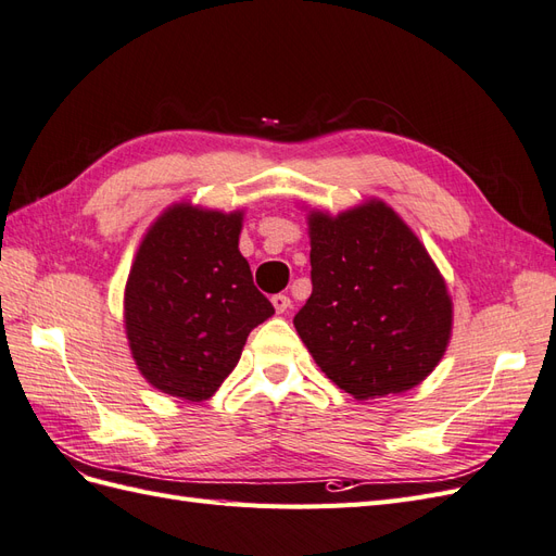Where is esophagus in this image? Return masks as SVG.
Masks as SVG:
<instances>
[{
    "label": "esophagus",
    "mask_w": 556,
    "mask_h": 556,
    "mask_svg": "<svg viewBox=\"0 0 556 556\" xmlns=\"http://www.w3.org/2000/svg\"><path fill=\"white\" fill-rule=\"evenodd\" d=\"M271 304H274L276 313H288L290 306H292V301H290L288 294H276V296H271Z\"/></svg>",
    "instance_id": "obj_1"
}]
</instances>
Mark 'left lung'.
I'll list each match as a JSON object with an SVG mask.
<instances>
[{"instance_id":"8db88e82","label":"left lung","mask_w":556,"mask_h":556,"mask_svg":"<svg viewBox=\"0 0 556 556\" xmlns=\"http://www.w3.org/2000/svg\"><path fill=\"white\" fill-rule=\"evenodd\" d=\"M311 280L294 315L315 364L357 401L401 394L443 359L452 299L425 243L380 199L308 211Z\"/></svg>"}]
</instances>
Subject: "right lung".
I'll use <instances>...</instances> for the list:
<instances>
[{
  "mask_svg": "<svg viewBox=\"0 0 556 556\" xmlns=\"http://www.w3.org/2000/svg\"><path fill=\"white\" fill-rule=\"evenodd\" d=\"M243 211L180 201L148 227L125 285V333L155 390L206 401L239 364L248 333L274 315L239 250Z\"/></svg>",
  "mask_w": 556,
  "mask_h": 556,
  "instance_id": "add662e5",
  "label": "right lung"
}]
</instances>
